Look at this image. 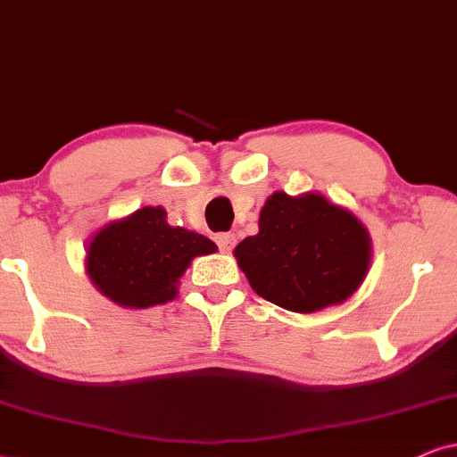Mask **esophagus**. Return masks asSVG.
<instances>
[{
	"mask_svg": "<svg viewBox=\"0 0 457 457\" xmlns=\"http://www.w3.org/2000/svg\"><path fill=\"white\" fill-rule=\"evenodd\" d=\"M215 242L223 253H229L236 245V236L232 232H221V234L215 236Z\"/></svg>",
	"mask_w": 457,
	"mask_h": 457,
	"instance_id": "obj_1",
	"label": "esophagus"
}]
</instances>
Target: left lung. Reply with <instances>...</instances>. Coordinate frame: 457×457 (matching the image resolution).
Masks as SVG:
<instances>
[{"label":"left lung","mask_w":457,"mask_h":457,"mask_svg":"<svg viewBox=\"0 0 457 457\" xmlns=\"http://www.w3.org/2000/svg\"><path fill=\"white\" fill-rule=\"evenodd\" d=\"M234 255L257 295L310 314L361 287L371 245L362 223L322 195L276 192L259 215V234L242 240Z\"/></svg>","instance_id":"1"}]
</instances>
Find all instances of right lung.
Segmentation results:
<instances>
[{
    "label": "right lung",
    "mask_w": 457,
    "mask_h": 457,
    "mask_svg": "<svg viewBox=\"0 0 457 457\" xmlns=\"http://www.w3.org/2000/svg\"><path fill=\"white\" fill-rule=\"evenodd\" d=\"M206 236L172 228L166 211L145 206L95 236L86 268L96 288L126 308H152L177 295V282L194 257L215 253Z\"/></svg>",
    "instance_id": "obj_1"
}]
</instances>
